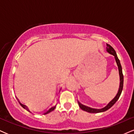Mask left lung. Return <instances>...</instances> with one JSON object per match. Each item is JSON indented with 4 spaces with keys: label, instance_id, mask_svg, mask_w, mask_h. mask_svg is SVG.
Instances as JSON below:
<instances>
[{
    "label": "left lung",
    "instance_id": "obj_1",
    "mask_svg": "<svg viewBox=\"0 0 134 134\" xmlns=\"http://www.w3.org/2000/svg\"><path fill=\"white\" fill-rule=\"evenodd\" d=\"M107 51L109 54L113 55L115 59V61L117 62V66H118L119 68V75H120V86H119V91L118 93H117L116 96L112 100L110 101V102L105 107L102 108V109H92V108L87 107V106L83 105L81 104L79 102V107H80V109L82 110L85 111V112H89V113H99V112H105V111L107 110L108 109H109L111 107L114 105V104L117 102V100L119 99V97H120V94H121L122 89H123V85H124V76H123V74H122V66L121 64H120V60L118 59V57H117V54H116L115 50L114 49V48L112 47V46H110L109 44H107Z\"/></svg>",
    "mask_w": 134,
    "mask_h": 134
}]
</instances>
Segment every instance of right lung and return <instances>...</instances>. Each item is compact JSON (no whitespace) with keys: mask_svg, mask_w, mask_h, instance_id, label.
Masks as SVG:
<instances>
[{"mask_svg":"<svg viewBox=\"0 0 134 134\" xmlns=\"http://www.w3.org/2000/svg\"><path fill=\"white\" fill-rule=\"evenodd\" d=\"M19 103H20V102H19ZM20 105L22 106V107L24 108V109H27V110H28V109H27V107H26V106H25V105H23V104H21V103H20ZM55 106H56V105H55ZM55 106H54V107H51V109H49V110H48L47 111V112H46V113H44V114H49V112H52V111H53V110H54V109H55Z\"/></svg>","mask_w":134,"mask_h":134,"instance_id":"right-lung-1","label":"right lung"}]
</instances>
